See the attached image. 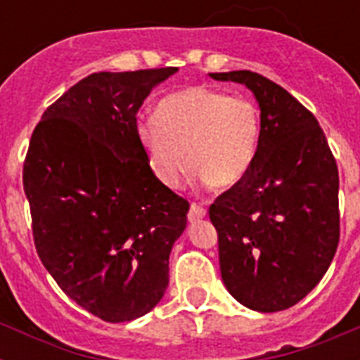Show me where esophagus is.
I'll use <instances>...</instances> for the list:
<instances>
[{
  "label": "esophagus",
  "instance_id": "obj_1",
  "mask_svg": "<svg viewBox=\"0 0 360 360\" xmlns=\"http://www.w3.org/2000/svg\"><path fill=\"white\" fill-rule=\"evenodd\" d=\"M205 209L202 207V205H198V203H192L191 205V211H188V220L191 222H198L200 219H203L205 217Z\"/></svg>",
  "mask_w": 360,
  "mask_h": 360
}]
</instances>
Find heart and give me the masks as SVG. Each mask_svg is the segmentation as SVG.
<instances>
[{
	"label": "heart",
	"instance_id": "obj_1",
	"mask_svg": "<svg viewBox=\"0 0 360 360\" xmlns=\"http://www.w3.org/2000/svg\"><path fill=\"white\" fill-rule=\"evenodd\" d=\"M155 117L136 124V136L153 175L168 188L191 168L203 185L231 188L256 162L262 115L250 98L188 87L164 97Z\"/></svg>",
	"mask_w": 360,
	"mask_h": 360
}]
</instances>
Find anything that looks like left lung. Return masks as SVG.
<instances>
[{
  "label": "left lung",
  "mask_w": 360,
  "mask_h": 360,
  "mask_svg": "<svg viewBox=\"0 0 360 360\" xmlns=\"http://www.w3.org/2000/svg\"><path fill=\"white\" fill-rule=\"evenodd\" d=\"M209 76L248 87L262 112L256 162L209 207L220 274L246 308L285 310L318 285L335 257L338 166L318 120L284 87L252 70Z\"/></svg>",
  "instance_id": "8db88e82"
}]
</instances>
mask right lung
I'll use <instances>...</instances> for the list:
<instances>
[{"label": "right lung", "instance_id": "1", "mask_svg": "<svg viewBox=\"0 0 360 360\" xmlns=\"http://www.w3.org/2000/svg\"><path fill=\"white\" fill-rule=\"evenodd\" d=\"M175 67L95 72L48 106L24 162L42 265L76 304L120 323L151 312L188 202L153 175L136 114Z\"/></svg>", "mask_w": 360, "mask_h": 360}]
</instances>
